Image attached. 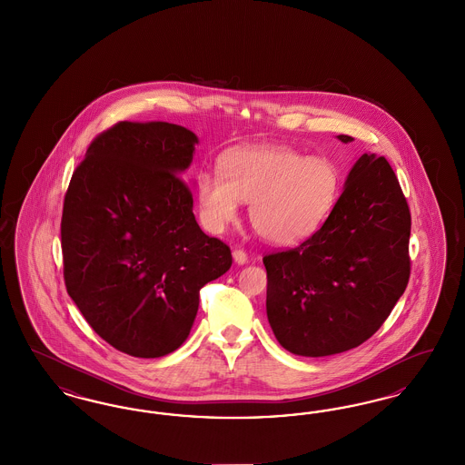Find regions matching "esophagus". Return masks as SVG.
I'll return each mask as SVG.
<instances>
[{"mask_svg": "<svg viewBox=\"0 0 465 465\" xmlns=\"http://www.w3.org/2000/svg\"><path fill=\"white\" fill-rule=\"evenodd\" d=\"M233 262H235L237 265H245V263H247V254L243 252L242 249H235V251H233Z\"/></svg>", "mask_w": 465, "mask_h": 465, "instance_id": "34e87169", "label": "esophagus"}]
</instances>
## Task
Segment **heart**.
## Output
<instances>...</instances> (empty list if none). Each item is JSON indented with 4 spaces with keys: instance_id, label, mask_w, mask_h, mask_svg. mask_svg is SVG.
Instances as JSON below:
<instances>
[{
    "instance_id": "b5f03b06",
    "label": "heart",
    "mask_w": 465,
    "mask_h": 465,
    "mask_svg": "<svg viewBox=\"0 0 465 465\" xmlns=\"http://www.w3.org/2000/svg\"><path fill=\"white\" fill-rule=\"evenodd\" d=\"M341 174L331 160L282 146L232 150L222 176L200 173L195 183L200 220L222 233L249 202V222L266 242L296 245L310 239L331 216L340 199Z\"/></svg>"
}]
</instances>
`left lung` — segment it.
Listing matches in <instances>:
<instances>
[{"mask_svg": "<svg viewBox=\"0 0 465 465\" xmlns=\"http://www.w3.org/2000/svg\"><path fill=\"white\" fill-rule=\"evenodd\" d=\"M410 230V209L389 162L359 156L322 228L263 258L266 315L279 343L291 354L324 357L373 336L408 286Z\"/></svg>", "mask_w": 465, "mask_h": 465, "instance_id": "8db88e82", "label": "left lung"}]
</instances>
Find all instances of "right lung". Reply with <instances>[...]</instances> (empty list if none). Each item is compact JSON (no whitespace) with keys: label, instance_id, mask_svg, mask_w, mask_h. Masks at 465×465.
Instances as JSON below:
<instances>
[{"label":"right lung","instance_id":"right-lung-1","mask_svg":"<svg viewBox=\"0 0 465 465\" xmlns=\"http://www.w3.org/2000/svg\"><path fill=\"white\" fill-rule=\"evenodd\" d=\"M197 144L176 124L120 122L92 141L71 177L61 223L67 294L120 352H174L200 289L232 266L230 247L200 230L181 179Z\"/></svg>","mask_w":465,"mask_h":465}]
</instances>
